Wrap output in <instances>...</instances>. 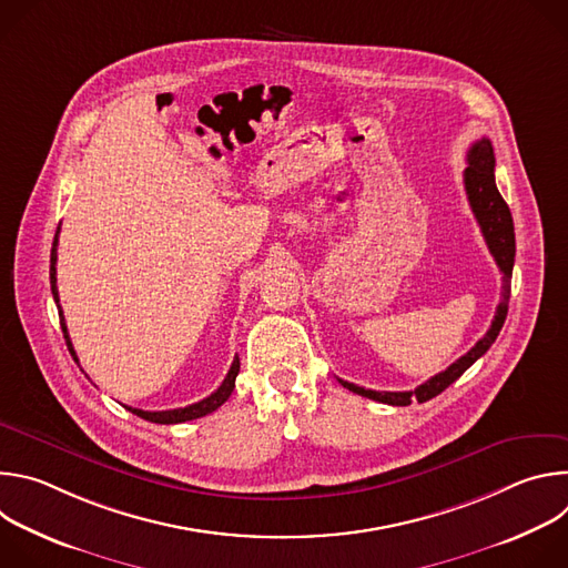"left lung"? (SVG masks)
<instances>
[{"label":"left lung","mask_w":568,"mask_h":568,"mask_svg":"<svg viewBox=\"0 0 568 568\" xmlns=\"http://www.w3.org/2000/svg\"><path fill=\"white\" fill-rule=\"evenodd\" d=\"M465 193L471 206V213L480 226V233L485 237V245H488L490 254L495 256L501 274H504V290H501V303L497 305V314L490 331L485 333L460 359H456L449 368L434 375L425 384H420L414 390H371L351 382H342L344 388L364 395L368 399L393 404V407H407L414 399L427 402L443 393L449 384H454L478 357L488 353V348L499 337L504 321L508 314V301H510V278H513V265H515V224L510 209L506 200L501 197L497 182H495V150L490 139L480 136L471 148L467 150V169L463 173Z\"/></svg>","instance_id":"obj_1"}]
</instances>
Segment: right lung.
Instances as JSON below:
<instances>
[{
  "label": "right lung",
  "instance_id": "add662e5",
  "mask_svg": "<svg viewBox=\"0 0 568 568\" xmlns=\"http://www.w3.org/2000/svg\"><path fill=\"white\" fill-rule=\"evenodd\" d=\"M58 233H60V226L55 231V237H53V247H51V270H49V278H51V294H53V301L58 305V314H60V326H62V333H64V342H67V348L73 357V362L78 364V355L71 346V339H69V333H67V323H64V316H62V307H60V296H58V285H55V261H58ZM237 371H240V359L237 355L233 357V364L224 377V382L217 386V390H213L209 397L195 402V404H189V407H182V409H171V412H143V409H132V407H125L128 412H132L134 416L143 418V420H150V423H156V425H178V423H186V420H195V418H202L206 414H213L217 407H222V404L229 399L231 390L235 388V377H237Z\"/></svg>",
  "mask_w": 568,
  "mask_h": 568
}]
</instances>
